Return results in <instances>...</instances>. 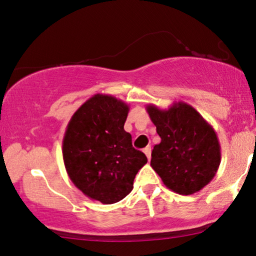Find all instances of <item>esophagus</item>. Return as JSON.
I'll return each mask as SVG.
<instances>
[{"mask_svg": "<svg viewBox=\"0 0 256 256\" xmlns=\"http://www.w3.org/2000/svg\"><path fill=\"white\" fill-rule=\"evenodd\" d=\"M143 152L146 154V156L148 157V160H150V158H152V148H150V146H146V148L143 149Z\"/></svg>", "mask_w": 256, "mask_h": 256, "instance_id": "esophagus-1", "label": "esophagus"}]
</instances>
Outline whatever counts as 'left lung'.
I'll return each instance as SVG.
<instances>
[{
    "instance_id": "1",
    "label": "left lung",
    "mask_w": 256,
    "mask_h": 256,
    "mask_svg": "<svg viewBox=\"0 0 256 256\" xmlns=\"http://www.w3.org/2000/svg\"><path fill=\"white\" fill-rule=\"evenodd\" d=\"M146 112L160 138L152 152L150 166L176 194L200 191L216 176L222 160L214 129L183 101L168 110L148 104Z\"/></svg>"
}]
</instances>
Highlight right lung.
Wrapping results in <instances>:
<instances>
[{"label":"right lung","mask_w":256,"mask_h":256,"mask_svg":"<svg viewBox=\"0 0 256 256\" xmlns=\"http://www.w3.org/2000/svg\"><path fill=\"white\" fill-rule=\"evenodd\" d=\"M129 106L96 94L70 120L62 140V158L72 183L87 197L114 204L130 194L136 174L148 162L132 148L124 130Z\"/></svg>","instance_id":"right-lung-1"}]
</instances>
